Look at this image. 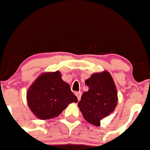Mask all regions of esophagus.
I'll return each mask as SVG.
<instances>
[{
    "label": "esophagus",
    "mask_w": 150,
    "mask_h": 150,
    "mask_svg": "<svg viewBox=\"0 0 150 150\" xmlns=\"http://www.w3.org/2000/svg\"><path fill=\"white\" fill-rule=\"evenodd\" d=\"M75 95L77 96L78 100H80L81 99V91H77V92H75Z\"/></svg>",
    "instance_id": "34e87169"
}]
</instances>
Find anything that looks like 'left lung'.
Returning a JSON list of instances; mask_svg holds the SVG:
<instances>
[{
	"instance_id": "left-lung-1",
	"label": "left lung",
	"mask_w": 150,
	"mask_h": 150,
	"mask_svg": "<svg viewBox=\"0 0 150 150\" xmlns=\"http://www.w3.org/2000/svg\"><path fill=\"white\" fill-rule=\"evenodd\" d=\"M85 85L88 91L83 93L78 106L87 121L100 126V120L114 111L117 104L116 85L107 71L93 74Z\"/></svg>"
}]
</instances>
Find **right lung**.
<instances>
[{
	"instance_id": "1",
	"label": "right lung",
	"mask_w": 150,
	"mask_h": 150,
	"mask_svg": "<svg viewBox=\"0 0 150 150\" xmlns=\"http://www.w3.org/2000/svg\"><path fill=\"white\" fill-rule=\"evenodd\" d=\"M27 104L40 120H48L59 115L69 104L78 102L68 83L62 79L60 71L42 74L29 88Z\"/></svg>"
}]
</instances>
